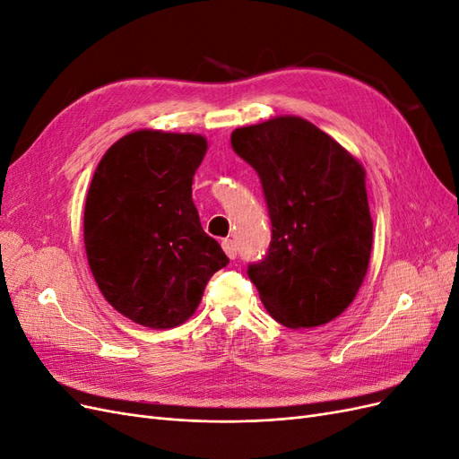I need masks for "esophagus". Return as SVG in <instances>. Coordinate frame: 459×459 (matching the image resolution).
Returning a JSON list of instances; mask_svg holds the SVG:
<instances>
[{"instance_id": "esophagus-1", "label": "esophagus", "mask_w": 459, "mask_h": 459, "mask_svg": "<svg viewBox=\"0 0 459 459\" xmlns=\"http://www.w3.org/2000/svg\"><path fill=\"white\" fill-rule=\"evenodd\" d=\"M221 248H224V253L228 255L230 260H235V256H238V247H235L233 239H224V241H221Z\"/></svg>"}]
</instances>
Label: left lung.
<instances>
[{"label": "left lung", "instance_id": "obj_1", "mask_svg": "<svg viewBox=\"0 0 459 459\" xmlns=\"http://www.w3.org/2000/svg\"><path fill=\"white\" fill-rule=\"evenodd\" d=\"M231 147L258 172L272 243L248 277L285 327L325 325L351 307L369 268L373 220L366 170L300 117L233 130Z\"/></svg>", "mask_w": 459, "mask_h": 459}]
</instances>
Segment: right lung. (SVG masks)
Listing matches in <instances>:
<instances>
[{
  "mask_svg": "<svg viewBox=\"0 0 459 459\" xmlns=\"http://www.w3.org/2000/svg\"><path fill=\"white\" fill-rule=\"evenodd\" d=\"M201 134L135 130L110 145L84 208L90 270L107 302L151 329L182 325L230 262L203 231L191 197Z\"/></svg>",
  "mask_w": 459,
  "mask_h": 459,
  "instance_id": "obj_1",
  "label": "right lung"
}]
</instances>
